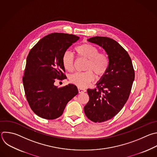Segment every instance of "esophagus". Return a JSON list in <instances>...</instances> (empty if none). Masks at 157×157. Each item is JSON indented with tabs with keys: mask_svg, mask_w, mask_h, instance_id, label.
I'll use <instances>...</instances> for the list:
<instances>
[{
	"mask_svg": "<svg viewBox=\"0 0 157 157\" xmlns=\"http://www.w3.org/2000/svg\"><path fill=\"white\" fill-rule=\"evenodd\" d=\"M86 91V89L78 87V92H79V94H80V93H83V92H85Z\"/></svg>",
	"mask_w": 157,
	"mask_h": 157,
	"instance_id": "34e87169",
	"label": "esophagus"
}]
</instances>
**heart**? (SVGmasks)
Instances as JSON below:
<instances>
[{"label": "heart", "instance_id": "obj_1", "mask_svg": "<svg viewBox=\"0 0 157 157\" xmlns=\"http://www.w3.org/2000/svg\"><path fill=\"white\" fill-rule=\"evenodd\" d=\"M77 56L87 60L84 72H78L71 75L70 78L71 83L80 88L87 87L94 80V73L97 78L105 75L109 68L110 59L105 52H99V49L89 43H82L75 48ZM75 57L69 51H66L62 56V65L68 71L74 68Z\"/></svg>", "mask_w": 157, "mask_h": 157}]
</instances>
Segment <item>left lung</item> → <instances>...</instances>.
I'll use <instances>...</instances> for the list:
<instances>
[{"instance_id":"1","label":"left lung","mask_w":157,"mask_h":157,"mask_svg":"<svg viewBox=\"0 0 157 157\" xmlns=\"http://www.w3.org/2000/svg\"><path fill=\"white\" fill-rule=\"evenodd\" d=\"M88 41L102 47L110 59L108 71L96 88L87 89L89 100L84 107L90 120L101 123L112 119L123 109L129 97L135 73L127 51L116 40L95 36Z\"/></svg>"}]
</instances>
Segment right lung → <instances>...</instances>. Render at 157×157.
<instances>
[{
  "mask_svg": "<svg viewBox=\"0 0 157 157\" xmlns=\"http://www.w3.org/2000/svg\"><path fill=\"white\" fill-rule=\"evenodd\" d=\"M79 38L67 33H51L41 39L29 52L23 83L31 110L42 118L60 117L67 103L78 93L74 84L58 88L54 82L56 79H65L62 56Z\"/></svg>",
  "mask_w": 157,
  "mask_h": 157,
  "instance_id": "1",
  "label": "right lung"
}]
</instances>
